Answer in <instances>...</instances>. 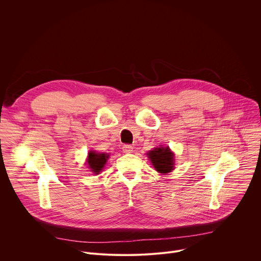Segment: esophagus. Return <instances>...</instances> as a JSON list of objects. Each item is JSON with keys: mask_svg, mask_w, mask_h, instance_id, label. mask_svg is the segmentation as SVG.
Instances as JSON below:
<instances>
[{"mask_svg": "<svg viewBox=\"0 0 261 261\" xmlns=\"http://www.w3.org/2000/svg\"><path fill=\"white\" fill-rule=\"evenodd\" d=\"M123 152L124 153H132L133 152V146L130 144H125L123 146Z\"/></svg>", "mask_w": 261, "mask_h": 261, "instance_id": "obj_1", "label": "esophagus"}]
</instances>
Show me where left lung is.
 I'll return each instance as SVG.
<instances>
[{
	"label": "left lung",
	"mask_w": 261,
	"mask_h": 261,
	"mask_svg": "<svg viewBox=\"0 0 261 261\" xmlns=\"http://www.w3.org/2000/svg\"><path fill=\"white\" fill-rule=\"evenodd\" d=\"M152 165L159 173H168L173 170L174 167V155L168 146H160L154 148L147 154Z\"/></svg>",
	"instance_id": "obj_1"
}]
</instances>
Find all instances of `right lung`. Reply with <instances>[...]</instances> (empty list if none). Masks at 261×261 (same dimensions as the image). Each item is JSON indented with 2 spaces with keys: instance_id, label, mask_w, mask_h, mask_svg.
Wrapping results in <instances>:
<instances>
[{
  "instance_id": "obj_1",
  "label": "right lung",
  "mask_w": 261,
  "mask_h": 261,
  "mask_svg": "<svg viewBox=\"0 0 261 261\" xmlns=\"http://www.w3.org/2000/svg\"><path fill=\"white\" fill-rule=\"evenodd\" d=\"M108 158H109V155L107 154L96 153L91 151L88 155L87 164L91 168V171H93L95 174H98L106 164Z\"/></svg>"
}]
</instances>
